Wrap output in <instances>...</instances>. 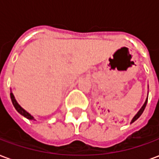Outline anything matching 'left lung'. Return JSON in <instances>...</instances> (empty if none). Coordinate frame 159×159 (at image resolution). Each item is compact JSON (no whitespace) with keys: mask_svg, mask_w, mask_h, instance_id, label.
Listing matches in <instances>:
<instances>
[{"mask_svg":"<svg viewBox=\"0 0 159 159\" xmlns=\"http://www.w3.org/2000/svg\"><path fill=\"white\" fill-rule=\"evenodd\" d=\"M147 103V100H146V102H145L143 106H142V107L140 108V110L139 111H138V112H137V113H136V115H135V116H134V117H133V119H132V121H131V123H134V122L135 120L138 119V118H139V117H140V115L142 114V112H143L144 110H145V108H146Z\"/></svg>","mask_w":159,"mask_h":159,"instance_id":"obj_1","label":"left lung"}]
</instances>
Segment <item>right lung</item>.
Returning <instances> with one entry per match:
<instances>
[{"label": "right lung", "mask_w": 159, "mask_h": 159, "mask_svg": "<svg viewBox=\"0 0 159 159\" xmlns=\"http://www.w3.org/2000/svg\"><path fill=\"white\" fill-rule=\"evenodd\" d=\"M10 96H11V100H12V105H13V107H15V109L17 110V111H18L19 113L21 114L22 116H24L25 117L28 118V119H33L32 116H31L30 113H28L25 110H24L22 107H20L19 104H18V102L16 101L15 98H14V96H13V94H12V92L10 93Z\"/></svg>", "instance_id": "add662e5"}]
</instances>
